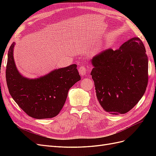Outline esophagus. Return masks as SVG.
I'll use <instances>...</instances> for the list:
<instances>
[{"mask_svg": "<svg viewBox=\"0 0 156 156\" xmlns=\"http://www.w3.org/2000/svg\"><path fill=\"white\" fill-rule=\"evenodd\" d=\"M87 72V69L85 66H80L79 68V72L80 75H82V76L83 75H86Z\"/></svg>", "mask_w": 156, "mask_h": 156, "instance_id": "1", "label": "esophagus"}]
</instances>
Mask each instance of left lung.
I'll list each match as a JSON object with an SVG mask.
<instances>
[{"instance_id":"8db88e82","label":"left lung","mask_w":156,"mask_h":156,"mask_svg":"<svg viewBox=\"0 0 156 156\" xmlns=\"http://www.w3.org/2000/svg\"><path fill=\"white\" fill-rule=\"evenodd\" d=\"M91 75L101 107L112 115L124 114L144 95L148 81V60L139 37L115 51L107 49L92 59Z\"/></svg>"}]
</instances>
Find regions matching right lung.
<instances>
[{
	"mask_svg": "<svg viewBox=\"0 0 156 156\" xmlns=\"http://www.w3.org/2000/svg\"><path fill=\"white\" fill-rule=\"evenodd\" d=\"M14 45L13 43L9 49L6 69L11 96L27 115L34 119H49L58 115L69 88L81 80L77 65L55 69L37 79H27L16 68L13 56Z\"/></svg>",
	"mask_w": 156,
	"mask_h": 156,
	"instance_id": "obj_1",
	"label": "right lung"
}]
</instances>
